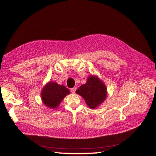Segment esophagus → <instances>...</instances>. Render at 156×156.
Returning <instances> with one entry per match:
<instances>
[{
  "label": "esophagus",
  "mask_w": 156,
  "mask_h": 156,
  "mask_svg": "<svg viewBox=\"0 0 156 156\" xmlns=\"http://www.w3.org/2000/svg\"><path fill=\"white\" fill-rule=\"evenodd\" d=\"M71 91H72V93H75V91H76V87H73V88H71Z\"/></svg>",
  "instance_id": "1"
}]
</instances>
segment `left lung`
Wrapping results in <instances>:
<instances>
[{
  "label": "left lung",
  "mask_w": 156,
  "mask_h": 156,
  "mask_svg": "<svg viewBox=\"0 0 156 156\" xmlns=\"http://www.w3.org/2000/svg\"><path fill=\"white\" fill-rule=\"evenodd\" d=\"M76 93L85 99L90 108L95 109L105 99L107 88L98 77L91 76L87 78L86 83L77 89Z\"/></svg>",
  "instance_id": "8db88e82"
}]
</instances>
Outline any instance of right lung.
<instances>
[{
  "mask_svg": "<svg viewBox=\"0 0 156 156\" xmlns=\"http://www.w3.org/2000/svg\"><path fill=\"white\" fill-rule=\"evenodd\" d=\"M70 94L69 90L56 82H49L42 90L41 99L44 104L49 108L55 109L66 95Z\"/></svg>",
  "mask_w": 156,
  "mask_h": 156,
  "instance_id": "add662e5",
  "label": "right lung"
}]
</instances>
